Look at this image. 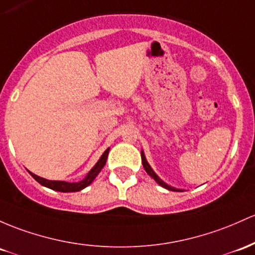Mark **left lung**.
<instances>
[{
  "label": "left lung",
  "instance_id": "8db88e82",
  "mask_svg": "<svg viewBox=\"0 0 255 255\" xmlns=\"http://www.w3.org/2000/svg\"><path fill=\"white\" fill-rule=\"evenodd\" d=\"M141 162H142V166H144V168H145V170H146V173L147 174L150 175L151 178H153L156 180V183H158L159 185L161 186H163L164 189H168V190H170V191H181V190H179V189H175V187H173V186H169V185H167L166 183H164V181H162L161 179H159L157 175H156V173L153 172L152 170V168H151L150 167V164L147 163V161H146V158H145V156H144V153L141 152Z\"/></svg>",
  "mask_w": 255,
  "mask_h": 255
}]
</instances>
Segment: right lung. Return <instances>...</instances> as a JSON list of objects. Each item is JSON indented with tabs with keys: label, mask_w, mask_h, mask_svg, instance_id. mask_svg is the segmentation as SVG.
I'll list each match as a JSON object with an SVG mask.
<instances>
[{
	"label": "right lung",
	"mask_w": 255,
	"mask_h": 255,
	"mask_svg": "<svg viewBox=\"0 0 255 255\" xmlns=\"http://www.w3.org/2000/svg\"><path fill=\"white\" fill-rule=\"evenodd\" d=\"M109 155V149L105 150V152L103 153L102 157L99 158V161L97 162L96 166L91 169V172L87 174V177L83 179V180L78 181V183H66V181H59V180H47V179L38 177V175L33 174V173L29 172L30 174L32 175V178L35 179L36 181L41 184V185L49 187V189L55 190V191H60V192H76L80 191V190L85 189L88 185H91L92 181L96 179V177L99 174L100 170L103 169V167L105 166L106 163V158H108Z\"/></svg>",
	"instance_id": "obj_1"
}]
</instances>
